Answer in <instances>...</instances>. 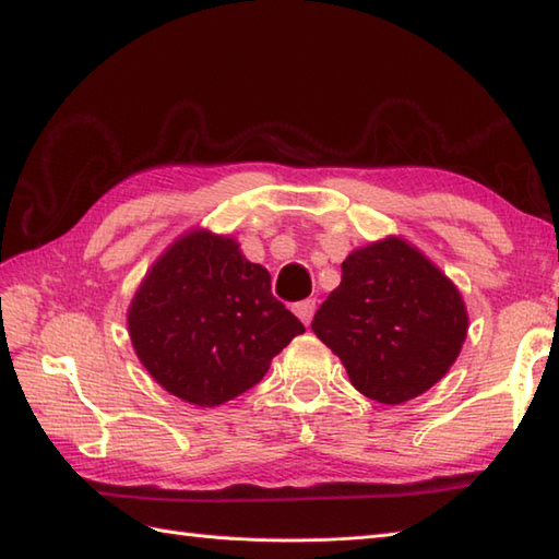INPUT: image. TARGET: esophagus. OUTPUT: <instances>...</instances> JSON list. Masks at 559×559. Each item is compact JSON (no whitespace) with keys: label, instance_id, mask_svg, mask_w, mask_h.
Listing matches in <instances>:
<instances>
[{"label":"esophagus","instance_id":"obj_1","mask_svg":"<svg viewBox=\"0 0 559 559\" xmlns=\"http://www.w3.org/2000/svg\"><path fill=\"white\" fill-rule=\"evenodd\" d=\"M314 310H317V300H314V298H310V300H302V302L295 305V314H298V317L302 319V324H305V326H310L312 317H314Z\"/></svg>","mask_w":559,"mask_h":559}]
</instances>
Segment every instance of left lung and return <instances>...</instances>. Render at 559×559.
<instances>
[{
  "label": "left lung",
  "mask_w": 559,
  "mask_h": 559,
  "mask_svg": "<svg viewBox=\"0 0 559 559\" xmlns=\"http://www.w3.org/2000/svg\"><path fill=\"white\" fill-rule=\"evenodd\" d=\"M466 329L454 283L399 237L355 249L341 264V286L312 319L353 386L389 406L437 384L459 358Z\"/></svg>",
  "instance_id": "1"
}]
</instances>
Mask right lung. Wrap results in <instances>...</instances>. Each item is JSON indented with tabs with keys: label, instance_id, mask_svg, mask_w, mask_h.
Instances as JSON below:
<instances>
[{
	"label": "right lung",
	"instance_id": "add662e5",
	"mask_svg": "<svg viewBox=\"0 0 559 559\" xmlns=\"http://www.w3.org/2000/svg\"><path fill=\"white\" fill-rule=\"evenodd\" d=\"M302 331L273 298L269 271L206 230L177 240L129 307V336L151 377L206 408L259 384L273 355Z\"/></svg>",
	"mask_w": 559,
	"mask_h": 559
}]
</instances>
